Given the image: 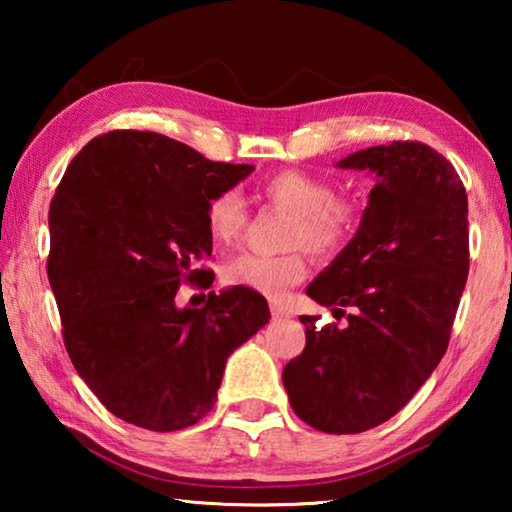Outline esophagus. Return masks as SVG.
Returning a JSON list of instances; mask_svg holds the SVG:
<instances>
[{
  "label": "esophagus",
  "mask_w": 512,
  "mask_h": 512,
  "mask_svg": "<svg viewBox=\"0 0 512 512\" xmlns=\"http://www.w3.org/2000/svg\"><path fill=\"white\" fill-rule=\"evenodd\" d=\"M271 316H273V320H287V318H291L293 314L289 309H284V307H280V305H273L271 307Z\"/></svg>",
  "instance_id": "1"
}]
</instances>
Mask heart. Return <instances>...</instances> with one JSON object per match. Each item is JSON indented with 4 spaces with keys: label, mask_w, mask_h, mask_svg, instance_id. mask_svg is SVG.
Masks as SVG:
<instances>
[{
    "label": "heart",
    "mask_w": 512,
    "mask_h": 512,
    "mask_svg": "<svg viewBox=\"0 0 512 512\" xmlns=\"http://www.w3.org/2000/svg\"><path fill=\"white\" fill-rule=\"evenodd\" d=\"M259 192L268 203L293 214L287 248H307L316 255H334L352 239L359 225L357 205L334 196V187L323 178L302 171H280L266 178ZM246 207L232 189L214 194L205 205V225L214 244L230 246L244 235ZM309 273L307 255L293 250L287 255L241 253L223 266V280L230 287H244L259 296L280 300Z\"/></svg>",
    "instance_id": "heart-1"
}]
</instances>
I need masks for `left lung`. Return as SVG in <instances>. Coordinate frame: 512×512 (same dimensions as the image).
<instances>
[{
    "mask_svg": "<svg viewBox=\"0 0 512 512\" xmlns=\"http://www.w3.org/2000/svg\"><path fill=\"white\" fill-rule=\"evenodd\" d=\"M372 171L357 235L307 287L348 327L300 316L307 345L282 370L291 409L325 433L391 420L443 359L470 271L467 194L422 142L370 146L339 162Z\"/></svg>",
    "mask_w": 512,
    "mask_h": 512,
    "instance_id": "8db88e82",
    "label": "left lung"
}]
</instances>
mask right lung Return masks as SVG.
I'll use <instances>...</instances> for the list:
<instances>
[{
	"instance_id": "obj_1",
	"label": "right lung",
	"mask_w": 512,
	"mask_h": 512,
	"mask_svg": "<svg viewBox=\"0 0 512 512\" xmlns=\"http://www.w3.org/2000/svg\"><path fill=\"white\" fill-rule=\"evenodd\" d=\"M253 164L212 162L151 131L94 137L49 205L47 275L76 372L117 418L149 431L192 427L212 411L225 361L271 311L259 293H207L176 305L180 284L210 289L205 205Z\"/></svg>"
}]
</instances>
